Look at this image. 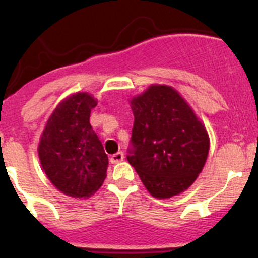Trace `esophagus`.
Returning <instances> with one entry per match:
<instances>
[{
	"label": "esophagus",
	"instance_id": "obj_1",
	"mask_svg": "<svg viewBox=\"0 0 258 258\" xmlns=\"http://www.w3.org/2000/svg\"><path fill=\"white\" fill-rule=\"evenodd\" d=\"M121 161H123V152H117L114 153V155L111 156V162L113 163H118L121 162Z\"/></svg>",
	"mask_w": 258,
	"mask_h": 258
}]
</instances>
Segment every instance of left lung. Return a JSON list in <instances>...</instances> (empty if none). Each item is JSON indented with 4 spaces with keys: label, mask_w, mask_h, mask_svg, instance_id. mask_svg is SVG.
<instances>
[{
    "label": "left lung",
    "mask_w": 258,
    "mask_h": 258,
    "mask_svg": "<svg viewBox=\"0 0 258 258\" xmlns=\"http://www.w3.org/2000/svg\"><path fill=\"white\" fill-rule=\"evenodd\" d=\"M130 103L135 116L130 165L153 197L177 196L196 181L206 163V127L171 86L151 85Z\"/></svg>",
    "instance_id": "8db88e82"
}]
</instances>
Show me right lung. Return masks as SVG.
Listing matches in <instances>:
<instances>
[{"label":"right lung","instance_id":"1","mask_svg":"<svg viewBox=\"0 0 258 258\" xmlns=\"http://www.w3.org/2000/svg\"><path fill=\"white\" fill-rule=\"evenodd\" d=\"M97 100L87 92L69 96L48 117L38 144L41 166L62 194L82 199L95 194L107 175L108 157L90 124Z\"/></svg>","mask_w":258,"mask_h":258}]
</instances>
